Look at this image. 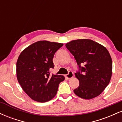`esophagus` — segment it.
<instances>
[{"label":"esophagus","mask_w":122,"mask_h":122,"mask_svg":"<svg viewBox=\"0 0 122 122\" xmlns=\"http://www.w3.org/2000/svg\"><path fill=\"white\" fill-rule=\"evenodd\" d=\"M73 77V73L72 72H69L68 75H65V77L67 78L68 79H71Z\"/></svg>","instance_id":"34e87169"}]
</instances>
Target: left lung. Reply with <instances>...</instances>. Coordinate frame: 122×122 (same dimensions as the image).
Here are the masks:
<instances>
[{"instance_id":"left-lung-1","label":"left lung","mask_w":122,"mask_h":122,"mask_svg":"<svg viewBox=\"0 0 122 122\" xmlns=\"http://www.w3.org/2000/svg\"><path fill=\"white\" fill-rule=\"evenodd\" d=\"M65 46L73 55L79 71L75 76L79 86L74 93L84 99H91L102 93L110 81L112 62L107 49L88 39L73 40Z\"/></svg>"}]
</instances>
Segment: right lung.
I'll return each mask as SVG.
<instances>
[{
  "label": "right lung",
  "mask_w": 122,
  "mask_h": 122,
  "mask_svg": "<svg viewBox=\"0 0 122 122\" xmlns=\"http://www.w3.org/2000/svg\"><path fill=\"white\" fill-rule=\"evenodd\" d=\"M63 43L40 41L21 52L16 62V77L25 93L35 101L44 103L57 94L62 75H50L54 54Z\"/></svg>",
  "instance_id": "right-lung-1"
}]
</instances>
